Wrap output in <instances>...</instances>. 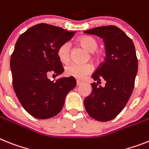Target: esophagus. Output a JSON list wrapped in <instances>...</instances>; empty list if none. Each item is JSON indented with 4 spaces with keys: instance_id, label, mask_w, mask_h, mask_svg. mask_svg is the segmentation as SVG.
<instances>
[{
    "instance_id": "obj_1",
    "label": "esophagus",
    "mask_w": 149,
    "mask_h": 149,
    "mask_svg": "<svg viewBox=\"0 0 149 149\" xmlns=\"http://www.w3.org/2000/svg\"><path fill=\"white\" fill-rule=\"evenodd\" d=\"M82 82L79 80H77V86H79V85L82 84Z\"/></svg>"
}]
</instances>
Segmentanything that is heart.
I'll return each mask as SVG.
<instances>
[{
  "instance_id": "heart-1",
  "label": "heart",
  "mask_w": 149,
  "mask_h": 149,
  "mask_svg": "<svg viewBox=\"0 0 149 149\" xmlns=\"http://www.w3.org/2000/svg\"><path fill=\"white\" fill-rule=\"evenodd\" d=\"M80 44L85 49L89 52H92V56L97 59L98 56L94 54V51L98 48V42L93 37L89 36H82L79 39ZM57 57L62 63H67L70 59V44L64 42L58 47L57 50ZM94 70L92 64L90 63H70L65 67V74L67 77H71L77 79H83L88 75L92 73Z\"/></svg>"
}]
</instances>
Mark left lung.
<instances>
[{
    "mask_svg": "<svg viewBox=\"0 0 149 149\" xmlns=\"http://www.w3.org/2000/svg\"><path fill=\"white\" fill-rule=\"evenodd\" d=\"M103 38L106 57L92 77L106 81L104 87L92 83V92L85 99L87 113L98 121H109L120 113L133 91L138 59L132 39L115 26H100L85 31Z\"/></svg>",
    "mask_w": 149,
    "mask_h": 149,
    "instance_id": "obj_1",
    "label": "left lung"
}]
</instances>
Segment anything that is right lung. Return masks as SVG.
Here are the masks:
<instances>
[{
	"instance_id": "right-lung-1",
	"label": "right lung",
	"mask_w": 149,
	"mask_h": 149,
	"mask_svg": "<svg viewBox=\"0 0 149 149\" xmlns=\"http://www.w3.org/2000/svg\"><path fill=\"white\" fill-rule=\"evenodd\" d=\"M74 34L39 23L19 37L10 57L13 86L23 108L32 117L47 119L58 114L67 95L77 85L71 77L55 81L47 79L49 73L58 76L64 71L57 50Z\"/></svg>"
}]
</instances>
